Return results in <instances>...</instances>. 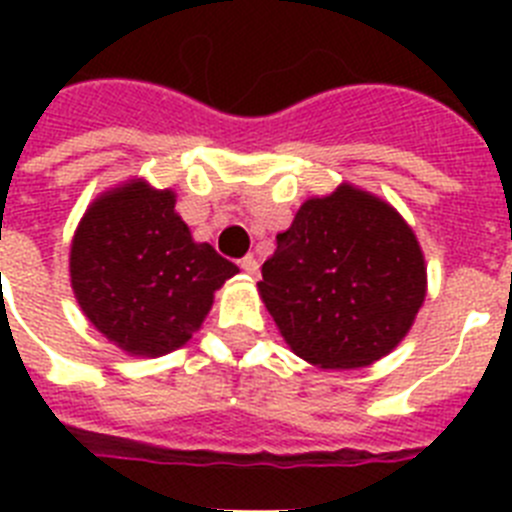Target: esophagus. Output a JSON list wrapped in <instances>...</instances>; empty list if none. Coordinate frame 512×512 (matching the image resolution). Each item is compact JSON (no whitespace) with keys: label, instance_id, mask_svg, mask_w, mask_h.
<instances>
[{"label":"esophagus","instance_id":"1","mask_svg":"<svg viewBox=\"0 0 512 512\" xmlns=\"http://www.w3.org/2000/svg\"><path fill=\"white\" fill-rule=\"evenodd\" d=\"M241 269L246 271L248 277H256L259 274V261L253 259V256H246V259H241Z\"/></svg>","mask_w":512,"mask_h":512}]
</instances>
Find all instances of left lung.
Segmentation results:
<instances>
[{
    "mask_svg": "<svg viewBox=\"0 0 512 512\" xmlns=\"http://www.w3.org/2000/svg\"><path fill=\"white\" fill-rule=\"evenodd\" d=\"M266 310L297 356L354 369L390 354L425 300V264L387 202L338 187L307 200L261 266Z\"/></svg>",
    "mask_w": 512,
    "mask_h": 512,
    "instance_id": "left-lung-1",
    "label": "left lung"
}]
</instances>
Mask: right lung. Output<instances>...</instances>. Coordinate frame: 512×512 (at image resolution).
Returning <instances> with one entry per match:
<instances>
[{
    "instance_id": "1",
    "label": "right lung",
    "mask_w": 512,
    "mask_h": 512,
    "mask_svg": "<svg viewBox=\"0 0 512 512\" xmlns=\"http://www.w3.org/2000/svg\"><path fill=\"white\" fill-rule=\"evenodd\" d=\"M238 274L210 243H194L174 192L133 182L87 210L71 246L81 310L122 351L161 356L184 346Z\"/></svg>"
}]
</instances>
